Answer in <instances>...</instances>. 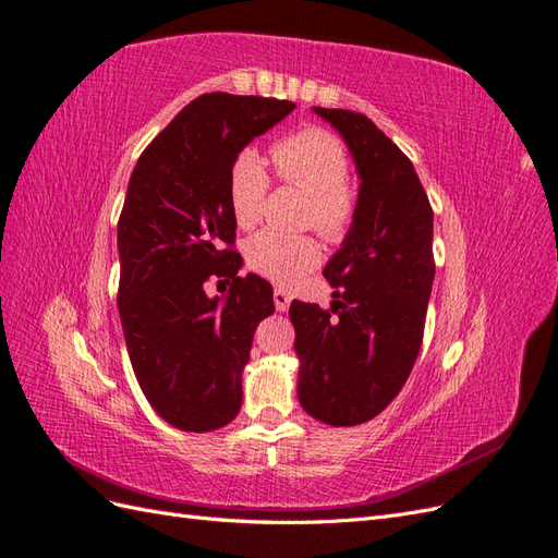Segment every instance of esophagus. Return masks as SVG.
Here are the masks:
<instances>
[{"mask_svg":"<svg viewBox=\"0 0 558 558\" xmlns=\"http://www.w3.org/2000/svg\"><path fill=\"white\" fill-rule=\"evenodd\" d=\"M290 302H292V296L284 292L282 288H276V292H274V304H276V308L278 311H288L290 308Z\"/></svg>","mask_w":558,"mask_h":558,"instance_id":"34e87169","label":"esophagus"}]
</instances>
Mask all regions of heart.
I'll return each instance as SVG.
<instances>
[{"label":"heart","mask_w":558,"mask_h":558,"mask_svg":"<svg viewBox=\"0 0 558 558\" xmlns=\"http://www.w3.org/2000/svg\"><path fill=\"white\" fill-rule=\"evenodd\" d=\"M270 160L278 177L308 193L306 223L339 240L353 223L355 195L349 189V155L339 138L323 130H302L278 141L270 148ZM268 193V174L259 153L240 150L228 174V203L238 226L250 228L262 217ZM247 264L270 280L292 282L320 262V245L311 235H284L262 231L250 238L245 247Z\"/></svg>","instance_id":"obj_1"}]
</instances>
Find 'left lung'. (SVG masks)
Instances as JSON below:
<instances>
[{
    "mask_svg": "<svg viewBox=\"0 0 558 558\" xmlns=\"http://www.w3.org/2000/svg\"><path fill=\"white\" fill-rule=\"evenodd\" d=\"M344 138L361 189L353 223L323 276L330 308L292 302L299 403L325 424L377 417L410 377L434 284V211L415 167L375 122L318 108Z\"/></svg>",
    "mask_w": 558,
    "mask_h": 558,
    "instance_id": "left-lung-1",
    "label": "left lung"
}]
</instances>
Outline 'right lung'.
<instances>
[{
    "label": "right lung",
    "instance_id": "obj_1",
    "mask_svg": "<svg viewBox=\"0 0 558 558\" xmlns=\"http://www.w3.org/2000/svg\"><path fill=\"white\" fill-rule=\"evenodd\" d=\"M292 101L214 92L195 98L141 153L118 223V308L141 391L167 424L214 432L242 405L254 330L274 288L238 276L228 174L238 153L288 118ZM228 277L226 298L204 282Z\"/></svg>",
    "mask_w": 558,
    "mask_h": 558
}]
</instances>
